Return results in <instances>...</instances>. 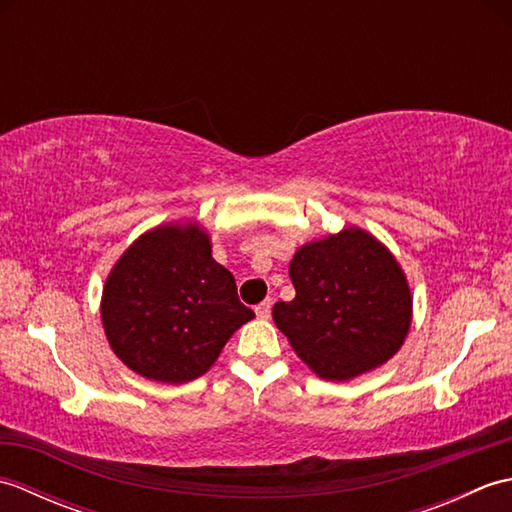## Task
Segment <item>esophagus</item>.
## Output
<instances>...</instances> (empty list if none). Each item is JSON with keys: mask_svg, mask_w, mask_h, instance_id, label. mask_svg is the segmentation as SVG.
I'll return each mask as SVG.
<instances>
[{"mask_svg": "<svg viewBox=\"0 0 512 512\" xmlns=\"http://www.w3.org/2000/svg\"><path fill=\"white\" fill-rule=\"evenodd\" d=\"M270 308H273V301H270V299H266V301L259 303V306L255 308L257 317H259V319H268V317H270Z\"/></svg>", "mask_w": 512, "mask_h": 512, "instance_id": "obj_1", "label": "esophagus"}]
</instances>
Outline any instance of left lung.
I'll list each match as a JSON object with an SVG mask.
<instances>
[{
	"mask_svg": "<svg viewBox=\"0 0 512 512\" xmlns=\"http://www.w3.org/2000/svg\"><path fill=\"white\" fill-rule=\"evenodd\" d=\"M297 295L273 319L303 361L325 380H350L387 363L411 325V295L389 250L361 228H345L297 250Z\"/></svg>",
	"mask_w": 512,
	"mask_h": 512,
	"instance_id": "left-lung-1",
	"label": "left lung"
}]
</instances>
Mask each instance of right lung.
Instances as JSON below:
<instances>
[{"label": "right lung", "mask_w": 512, "mask_h": 512, "mask_svg": "<svg viewBox=\"0 0 512 512\" xmlns=\"http://www.w3.org/2000/svg\"><path fill=\"white\" fill-rule=\"evenodd\" d=\"M253 317L198 224H167L138 237L103 288L101 319L114 354L158 383L202 376Z\"/></svg>", "instance_id": "right-lung-1"}]
</instances>
